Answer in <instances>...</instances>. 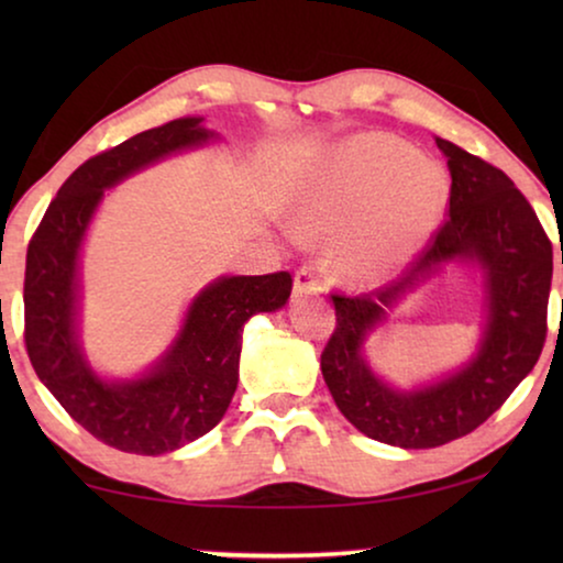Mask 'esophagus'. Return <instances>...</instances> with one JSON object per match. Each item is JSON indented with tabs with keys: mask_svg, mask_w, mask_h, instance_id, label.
<instances>
[{
	"mask_svg": "<svg viewBox=\"0 0 563 563\" xmlns=\"http://www.w3.org/2000/svg\"><path fill=\"white\" fill-rule=\"evenodd\" d=\"M325 289V279L314 266H302L297 268L295 274V297H307V295H320Z\"/></svg>",
	"mask_w": 563,
	"mask_h": 563,
	"instance_id": "obj_1",
	"label": "esophagus"
}]
</instances>
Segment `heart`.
<instances>
[{"label":"heart","instance_id":"obj_1","mask_svg":"<svg viewBox=\"0 0 563 563\" xmlns=\"http://www.w3.org/2000/svg\"><path fill=\"white\" fill-rule=\"evenodd\" d=\"M449 199L443 168L395 135L366 133L330 158L299 191V230L338 235L335 272L382 279L426 243Z\"/></svg>","mask_w":563,"mask_h":563}]
</instances>
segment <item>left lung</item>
Segmentation results:
<instances>
[{
	"label": "left lung",
	"mask_w": 563,
	"mask_h": 563,
	"mask_svg": "<svg viewBox=\"0 0 563 563\" xmlns=\"http://www.w3.org/2000/svg\"><path fill=\"white\" fill-rule=\"evenodd\" d=\"M435 143L449 158V218L402 282L358 297L333 295L335 330L320 356L345 420L399 449H435L479 428L533 372L549 330L553 251L533 207L497 166L443 137ZM449 260H474L485 274L481 351L445 380L399 393L365 364L363 341L389 306Z\"/></svg>",
	"instance_id": "8db88e82"
}]
</instances>
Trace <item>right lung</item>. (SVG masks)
I'll list each match as a JSON object with an SVG mask.
<instances>
[{
    "label": "right lung",
    "instance_id": "obj_1",
    "mask_svg": "<svg viewBox=\"0 0 563 563\" xmlns=\"http://www.w3.org/2000/svg\"><path fill=\"white\" fill-rule=\"evenodd\" d=\"M212 137L202 118H179L97 153L64 181L27 245L22 299L30 364L81 428L118 451L158 456L210 433L235 395L243 325L256 312L279 310L291 295L289 272L220 276L195 297L151 372L104 382L84 358L76 333L79 251L104 189Z\"/></svg>",
    "mask_w": 563,
    "mask_h": 563
}]
</instances>
